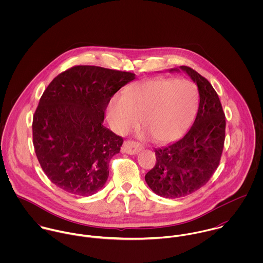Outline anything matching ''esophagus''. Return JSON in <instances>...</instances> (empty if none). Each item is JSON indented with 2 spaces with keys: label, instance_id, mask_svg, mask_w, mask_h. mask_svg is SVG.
<instances>
[{
  "label": "esophagus",
  "instance_id": "34e87169",
  "mask_svg": "<svg viewBox=\"0 0 263 263\" xmlns=\"http://www.w3.org/2000/svg\"><path fill=\"white\" fill-rule=\"evenodd\" d=\"M142 149H143V146L135 142H125L122 147V151L128 155H136Z\"/></svg>",
  "mask_w": 263,
  "mask_h": 263
}]
</instances>
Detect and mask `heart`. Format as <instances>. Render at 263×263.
I'll return each instance as SVG.
<instances>
[{
    "label": "heart",
    "instance_id": "obj_1",
    "mask_svg": "<svg viewBox=\"0 0 263 263\" xmlns=\"http://www.w3.org/2000/svg\"><path fill=\"white\" fill-rule=\"evenodd\" d=\"M196 102V89L190 81L158 78L127 89L124 96H113L108 118L113 130L119 135L136 128L141 119L155 142H167L187 127Z\"/></svg>",
    "mask_w": 263,
    "mask_h": 263
}]
</instances>
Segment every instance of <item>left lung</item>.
I'll return each mask as SVG.
<instances>
[{"label":"left lung","mask_w":263,"mask_h":263,"mask_svg":"<svg viewBox=\"0 0 263 263\" xmlns=\"http://www.w3.org/2000/svg\"><path fill=\"white\" fill-rule=\"evenodd\" d=\"M169 72H184L197 86V113L181 139L155 149L157 162L145 180L156 194L179 198L202 187L218 168L224 149L226 119L219 96L205 78L185 66Z\"/></svg>","instance_id":"left-lung-1"}]
</instances>
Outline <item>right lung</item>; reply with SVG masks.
<instances>
[{"label": "right lung", "instance_id": "obj_1", "mask_svg": "<svg viewBox=\"0 0 263 263\" xmlns=\"http://www.w3.org/2000/svg\"><path fill=\"white\" fill-rule=\"evenodd\" d=\"M136 75L77 66L57 76L33 116V145L49 180L64 191L88 196L104 186L109 162L123 143L103 125L113 95Z\"/></svg>", "mask_w": 263, "mask_h": 263}]
</instances>
